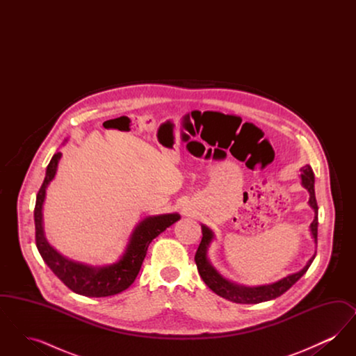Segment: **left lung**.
<instances>
[{"label": "left lung", "instance_id": "obj_1", "mask_svg": "<svg viewBox=\"0 0 356 356\" xmlns=\"http://www.w3.org/2000/svg\"><path fill=\"white\" fill-rule=\"evenodd\" d=\"M300 179H302V186H305L309 193L308 204L315 212L314 221L309 225V231H311V236L314 238V243L318 244V204H316V197H315V176H314V170L311 168V165L307 164L300 168ZM202 232H203L202 243L197 248V252L195 254L197 271L200 273L204 283L211 288L216 295H219L229 302H234V303L257 305L261 302H268V300L279 298L305 275L315 259V254H314L300 271L288 275L286 277H283L275 283L257 286V287H245V286L236 284V283L225 279L220 272L212 266V263L208 257V250L211 247V243L215 238V234L212 232V229H209L204 224H202Z\"/></svg>", "mask_w": 356, "mask_h": 356}]
</instances>
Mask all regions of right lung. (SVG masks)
Returning a JSON list of instances; mask_svg holds the SVG:
<instances>
[{
    "mask_svg": "<svg viewBox=\"0 0 356 356\" xmlns=\"http://www.w3.org/2000/svg\"><path fill=\"white\" fill-rule=\"evenodd\" d=\"M63 153L56 152L47 167L44 183L40 188L34 208L35 245L53 273L73 292L89 298L112 296L131 287L141 268L148 247L154 237L164 232L172 224L180 220L179 213H164L147 216L140 221L119 260L106 266H88L63 256L49 244L44 231L42 208L47 189L57 173V167Z\"/></svg>",
    "mask_w": 356,
    "mask_h": 356,
    "instance_id": "right-lung-1",
    "label": "right lung"
}]
</instances>
